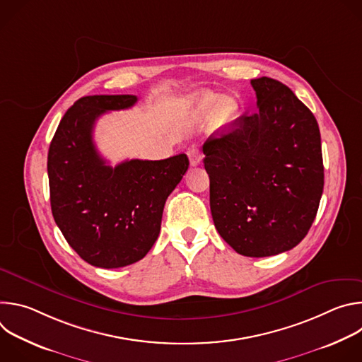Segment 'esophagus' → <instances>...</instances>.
<instances>
[{
	"instance_id": "1",
	"label": "esophagus",
	"mask_w": 362,
	"mask_h": 362,
	"mask_svg": "<svg viewBox=\"0 0 362 362\" xmlns=\"http://www.w3.org/2000/svg\"><path fill=\"white\" fill-rule=\"evenodd\" d=\"M187 156H189V162H190L192 166H197L202 162V153H200V148L196 144L189 147Z\"/></svg>"
}]
</instances>
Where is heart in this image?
<instances>
[{
    "instance_id": "1",
    "label": "heart",
    "mask_w": 362,
    "mask_h": 362,
    "mask_svg": "<svg viewBox=\"0 0 362 362\" xmlns=\"http://www.w3.org/2000/svg\"><path fill=\"white\" fill-rule=\"evenodd\" d=\"M193 116L197 120H211L219 129H225L233 123L238 116V105L225 95L203 93L196 98Z\"/></svg>"
}]
</instances>
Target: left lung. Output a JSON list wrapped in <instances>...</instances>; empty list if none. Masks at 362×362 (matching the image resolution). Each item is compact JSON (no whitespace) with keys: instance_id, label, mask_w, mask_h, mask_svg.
I'll list each match as a JSON object with an SVG mask.
<instances>
[{"instance_id":"8db88e82","label":"left lung","mask_w":362,"mask_h":362,"mask_svg":"<svg viewBox=\"0 0 362 362\" xmlns=\"http://www.w3.org/2000/svg\"><path fill=\"white\" fill-rule=\"evenodd\" d=\"M257 112L204 141L216 230L238 253L264 257L295 247L324 190L321 133L313 112L278 80L250 81Z\"/></svg>"}]
</instances>
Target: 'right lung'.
<instances>
[{
    "instance_id": "right-lung-1",
    "label": "right lung",
    "mask_w": 362,
    "mask_h": 362,
    "mask_svg": "<svg viewBox=\"0 0 362 362\" xmlns=\"http://www.w3.org/2000/svg\"><path fill=\"white\" fill-rule=\"evenodd\" d=\"M136 101L132 94L81 97L66 112L48 150L51 212L69 245L97 268L143 259L159 236L166 199L189 168L185 153L116 168L100 156L93 141L95 120Z\"/></svg>"
}]
</instances>
